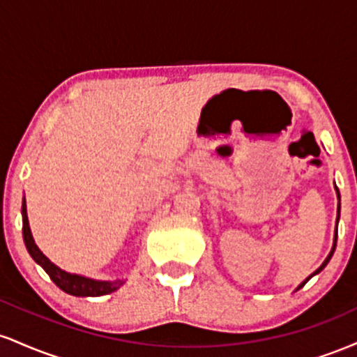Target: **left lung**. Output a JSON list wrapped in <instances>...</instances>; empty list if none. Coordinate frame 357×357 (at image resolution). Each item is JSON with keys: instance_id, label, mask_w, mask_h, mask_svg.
I'll return each mask as SVG.
<instances>
[{"instance_id": "8db88e82", "label": "left lung", "mask_w": 357, "mask_h": 357, "mask_svg": "<svg viewBox=\"0 0 357 357\" xmlns=\"http://www.w3.org/2000/svg\"><path fill=\"white\" fill-rule=\"evenodd\" d=\"M335 192H337V202H339V203H337V218H335V233H334V243H333V248H331L329 255H327V258H326V260H324V261H322V265H321V267H319L317 270H315V272L312 273V275H309V277H307V278H305V280H304V282H302V284L297 287V290H298V289H301V287H304V285L307 284V282H309V280H310V278H312L314 275H317V273H321V272H322V270H324V268H326V265H327V264H329V260H331V258H333V255H334V250H335V243H337V223H339V216H341V195H339V190H337V186H335Z\"/></svg>"}]
</instances>
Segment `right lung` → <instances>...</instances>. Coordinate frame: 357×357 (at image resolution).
<instances>
[{"instance_id": "1", "label": "right lung", "mask_w": 357, "mask_h": 357, "mask_svg": "<svg viewBox=\"0 0 357 357\" xmlns=\"http://www.w3.org/2000/svg\"><path fill=\"white\" fill-rule=\"evenodd\" d=\"M22 216H23V240L24 245H26L28 253H30L31 258L36 261V264L42 267L45 272L50 275V278L55 282L56 287H60L63 292L70 294V296L75 297H100L107 296V294L116 292V290L124 284L126 280H96V278L79 275V273H70L61 270L59 265H55L50 261V258L43 255L42 250L38 248V245L35 243L33 235H31L30 223H28V215H26V202L23 198L22 204Z\"/></svg>"}]
</instances>
